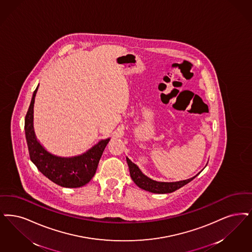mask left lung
I'll return each mask as SVG.
<instances>
[{"label":"left lung","instance_id":"8db88e82","mask_svg":"<svg viewBox=\"0 0 252 252\" xmlns=\"http://www.w3.org/2000/svg\"><path fill=\"white\" fill-rule=\"evenodd\" d=\"M127 165L129 168V172H130L131 179L134 181V183L141 188V189H144L146 191L152 192V193H158V194H164V193H171V192L175 191L179 189L188 183L192 181L198 174L193 176L189 179L183 180V181L178 182H158L156 180H153L146 176L145 174L142 173V171L140 170V168L133 162L131 161L128 158H126Z\"/></svg>","mask_w":252,"mask_h":252}]
</instances>
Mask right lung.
I'll return each mask as SVG.
<instances>
[{"instance_id":"add662e5","label":"right lung","mask_w":252,"mask_h":252,"mask_svg":"<svg viewBox=\"0 0 252 252\" xmlns=\"http://www.w3.org/2000/svg\"><path fill=\"white\" fill-rule=\"evenodd\" d=\"M38 86L32 94L25 116V136L32 162L51 181L63 188H81L94 177L101 156L110 138L101 140L88 151L75 157L64 158L47 151L36 139L33 129V105Z\"/></svg>"}]
</instances>
